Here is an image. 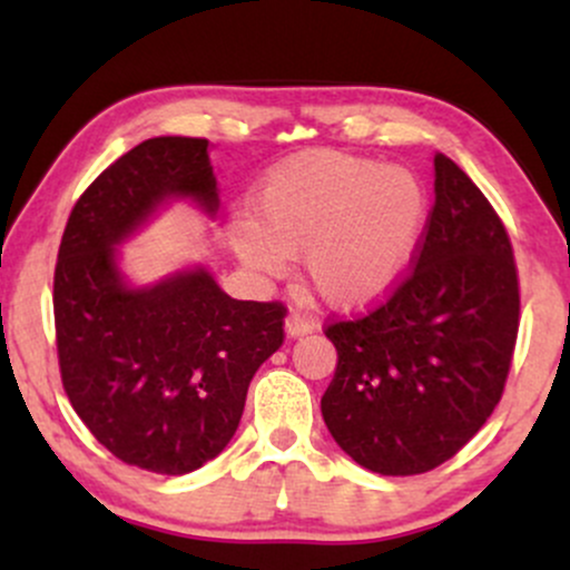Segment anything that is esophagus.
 Returning <instances> with one entry per match:
<instances>
[{
    "label": "esophagus",
    "mask_w": 570,
    "mask_h": 570,
    "mask_svg": "<svg viewBox=\"0 0 570 570\" xmlns=\"http://www.w3.org/2000/svg\"><path fill=\"white\" fill-rule=\"evenodd\" d=\"M284 330H286V335H289V337H303V335H311V332H313V322H311V318L299 316V313H289V316H286V322H284Z\"/></svg>",
    "instance_id": "34e87169"
}]
</instances>
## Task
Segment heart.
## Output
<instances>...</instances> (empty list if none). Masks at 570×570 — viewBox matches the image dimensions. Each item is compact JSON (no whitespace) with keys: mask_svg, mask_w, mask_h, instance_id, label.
<instances>
[{"mask_svg":"<svg viewBox=\"0 0 570 570\" xmlns=\"http://www.w3.org/2000/svg\"><path fill=\"white\" fill-rule=\"evenodd\" d=\"M429 217L423 181L407 168L343 153H305L259 181L252 219H233L235 257L281 276L305 254L313 292L332 307H362L402 281Z\"/></svg>","mask_w":570,"mask_h":570,"instance_id":"obj_1","label":"heart"}]
</instances>
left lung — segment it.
<instances>
[{
  "label": "left lung",
  "instance_id": "1",
  "mask_svg": "<svg viewBox=\"0 0 570 570\" xmlns=\"http://www.w3.org/2000/svg\"><path fill=\"white\" fill-rule=\"evenodd\" d=\"M517 326L509 235L480 187L440 153L415 271L364 318L326 326L337 348L322 396L326 429L370 472H431L499 404Z\"/></svg>",
  "mask_w": 570,
  "mask_h": 570
}]
</instances>
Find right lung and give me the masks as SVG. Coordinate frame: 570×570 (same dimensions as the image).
Listing matches in <instances>:
<instances>
[{
    "instance_id": "obj_1",
    "label": "right lung",
    "mask_w": 570,
    "mask_h": 570,
    "mask_svg": "<svg viewBox=\"0 0 570 570\" xmlns=\"http://www.w3.org/2000/svg\"><path fill=\"white\" fill-rule=\"evenodd\" d=\"M212 144L141 141L82 193L53 281L61 381L85 426L128 466L179 476L217 458L254 372L284 343L286 307L233 299L203 265L130 284L120 248L168 203L217 217Z\"/></svg>"
}]
</instances>
